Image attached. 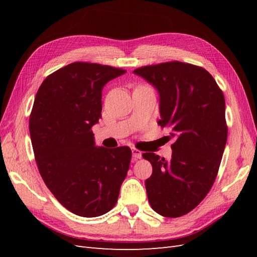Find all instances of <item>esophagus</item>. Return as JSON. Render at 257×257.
<instances>
[{
    "mask_svg": "<svg viewBox=\"0 0 257 257\" xmlns=\"http://www.w3.org/2000/svg\"><path fill=\"white\" fill-rule=\"evenodd\" d=\"M142 151H139L138 149H135V148H133L132 149V155H133L134 159H141L142 158Z\"/></svg>",
    "mask_w": 257,
    "mask_h": 257,
    "instance_id": "obj_1",
    "label": "esophagus"
}]
</instances>
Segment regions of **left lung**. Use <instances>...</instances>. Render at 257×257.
<instances>
[{"label": "left lung", "mask_w": 257, "mask_h": 257, "mask_svg": "<svg viewBox=\"0 0 257 257\" xmlns=\"http://www.w3.org/2000/svg\"><path fill=\"white\" fill-rule=\"evenodd\" d=\"M134 74L159 92L158 123L176 138L169 161L143 154L152 164L145 181L148 199L163 216H182L206 197L219 172L227 141L223 92L206 69L179 61L144 66Z\"/></svg>", "instance_id": "1"}]
</instances>
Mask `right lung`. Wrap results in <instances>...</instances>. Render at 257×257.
<instances>
[{
  "label": "right lung",
  "instance_id": "obj_1",
  "mask_svg": "<svg viewBox=\"0 0 257 257\" xmlns=\"http://www.w3.org/2000/svg\"><path fill=\"white\" fill-rule=\"evenodd\" d=\"M126 71L75 62L49 75L30 115L35 161L61 205L84 217L107 213L127 175L128 147H96L92 126L102 118L104 85Z\"/></svg>",
  "mask_w": 257,
  "mask_h": 257
}]
</instances>
